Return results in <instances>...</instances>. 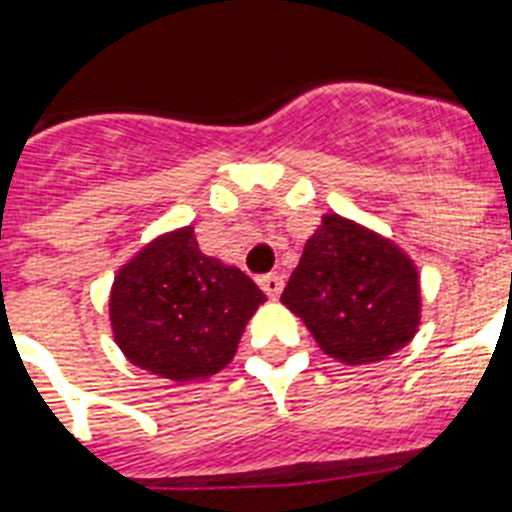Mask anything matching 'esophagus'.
<instances>
[{"label": "esophagus", "instance_id": "obj_1", "mask_svg": "<svg viewBox=\"0 0 512 512\" xmlns=\"http://www.w3.org/2000/svg\"><path fill=\"white\" fill-rule=\"evenodd\" d=\"M257 284H260V289H263L268 297H279L281 287H284V279H281L279 273H265V276L257 279Z\"/></svg>", "mask_w": 512, "mask_h": 512}]
</instances>
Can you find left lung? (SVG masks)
Wrapping results in <instances>:
<instances>
[{
	"label": "left lung",
	"mask_w": 512,
	"mask_h": 512,
	"mask_svg": "<svg viewBox=\"0 0 512 512\" xmlns=\"http://www.w3.org/2000/svg\"><path fill=\"white\" fill-rule=\"evenodd\" d=\"M281 303L342 364H372L420 327V276L393 241L324 215L289 276Z\"/></svg>",
	"instance_id": "1"
}]
</instances>
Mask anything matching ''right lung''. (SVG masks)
Returning <instances> with one entry per match:
<instances>
[{"instance_id":"1","label":"right lung","mask_w":512,"mask_h":512,"mask_svg":"<svg viewBox=\"0 0 512 512\" xmlns=\"http://www.w3.org/2000/svg\"><path fill=\"white\" fill-rule=\"evenodd\" d=\"M265 303L247 273L207 257L193 228L143 247L111 287V329L132 364L175 382L231 364L241 332Z\"/></svg>"}]
</instances>
